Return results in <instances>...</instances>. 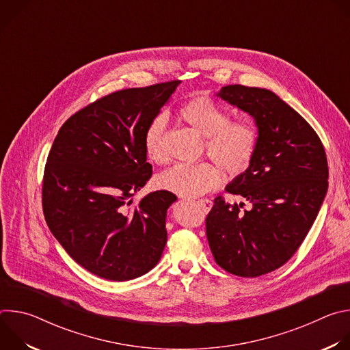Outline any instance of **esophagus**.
<instances>
[{
    "instance_id": "esophagus-1",
    "label": "esophagus",
    "mask_w": 350,
    "mask_h": 350,
    "mask_svg": "<svg viewBox=\"0 0 350 350\" xmlns=\"http://www.w3.org/2000/svg\"><path fill=\"white\" fill-rule=\"evenodd\" d=\"M198 205L202 206V209H204L205 212H209V211L212 209V206H213V202L211 201V199H199Z\"/></svg>"
}]
</instances>
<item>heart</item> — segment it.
Segmentation results:
<instances>
[{"instance_id":"b5f03b06","label":"heart","mask_w":350,"mask_h":350,"mask_svg":"<svg viewBox=\"0 0 350 350\" xmlns=\"http://www.w3.org/2000/svg\"><path fill=\"white\" fill-rule=\"evenodd\" d=\"M180 116L206 137L209 157L230 174L242 173L251 163L258 145V133L251 123L230 120L228 113L208 96L189 99L180 108ZM166 127L167 119L161 113L149 122L144 133L145 155L157 165L167 159ZM221 181V170L215 163H176L158 176L157 185L184 198H195L216 189Z\"/></svg>"}]
</instances>
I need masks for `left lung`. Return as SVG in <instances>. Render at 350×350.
Listing matches in <instances>:
<instances>
[{
	"instance_id": "obj_1",
	"label": "left lung",
	"mask_w": 350,
	"mask_h": 350,
	"mask_svg": "<svg viewBox=\"0 0 350 350\" xmlns=\"http://www.w3.org/2000/svg\"><path fill=\"white\" fill-rule=\"evenodd\" d=\"M217 95L255 119L258 145L249 167L226 187L252 209L241 213L217 196L206 237L221 269L259 277L285 265L312 228L328 189L327 157L313 127L273 91L232 84Z\"/></svg>"
}]
</instances>
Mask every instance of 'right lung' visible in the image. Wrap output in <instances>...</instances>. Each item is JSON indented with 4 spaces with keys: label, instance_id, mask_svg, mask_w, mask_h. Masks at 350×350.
<instances>
[{
    "label": "right lung",
    "instance_id": "add662e5",
    "mask_svg": "<svg viewBox=\"0 0 350 350\" xmlns=\"http://www.w3.org/2000/svg\"><path fill=\"white\" fill-rule=\"evenodd\" d=\"M178 80L96 99L59 129L42 178L45 221L69 256L111 281L144 275L161 260L166 213L177 196L161 189L131 206L152 176L144 133Z\"/></svg>",
    "mask_w": 350,
    "mask_h": 350
}]
</instances>
